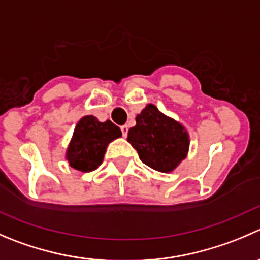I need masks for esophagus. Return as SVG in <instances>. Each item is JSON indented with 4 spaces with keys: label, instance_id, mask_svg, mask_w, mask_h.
Segmentation results:
<instances>
[{
    "label": "esophagus",
    "instance_id": "esophagus-1",
    "mask_svg": "<svg viewBox=\"0 0 260 260\" xmlns=\"http://www.w3.org/2000/svg\"><path fill=\"white\" fill-rule=\"evenodd\" d=\"M120 131H122L123 137H127V135H128V125H122V127H120Z\"/></svg>",
    "mask_w": 260,
    "mask_h": 260
}]
</instances>
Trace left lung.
Here are the masks:
<instances>
[{"mask_svg":"<svg viewBox=\"0 0 260 260\" xmlns=\"http://www.w3.org/2000/svg\"><path fill=\"white\" fill-rule=\"evenodd\" d=\"M128 142L137 150L141 161L161 173L173 171L188 152L189 136L180 123L148 104L128 131Z\"/></svg>","mask_w":260,"mask_h":260,"instance_id":"1","label":"left lung"}]
</instances>
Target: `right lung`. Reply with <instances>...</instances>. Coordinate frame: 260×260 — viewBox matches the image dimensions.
<instances>
[{"mask_svg":"<svg viewBox=\"0 0 260 260\" xmlns=\"http://www.w3.org/2000/svg\"><path fill=\"white\" fill-rule=\"evenodd\" d=\"M119 127L110 120L102 123L92 115H86L77 123L74 137L67 150V160L71 168L89 173L100 166L107 146L120 137Z\"/></svg>","mask_w":260,"mask_h":260,"instance_id":"obj_1","label":"right lung"}]
</instances>
